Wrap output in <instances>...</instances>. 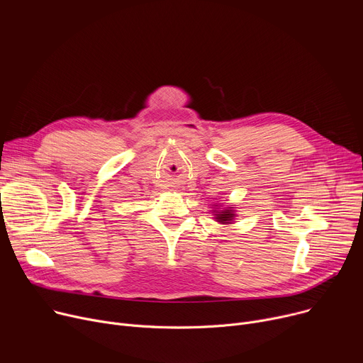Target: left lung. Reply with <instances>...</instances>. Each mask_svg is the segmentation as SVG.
<instances>
[{"label":"left lung","mask_w":363,"mask_h":363,"mask_svg":"<svg viewBox=\"0 0 363 363\" xmlns=\"http://www.w3.org/2000/svg\"><path fill=\"white\" fill-rule=\"evenodd\" d=\"M221 205H214L213 206V214H214V220L217 221V223H220V224H224V225H227V224H231L233 221H234V218L237 217V214H235V210H234V206H225V208H220Z\"/></svg>","instance_id":"left-lung-1"}]
</instances>
